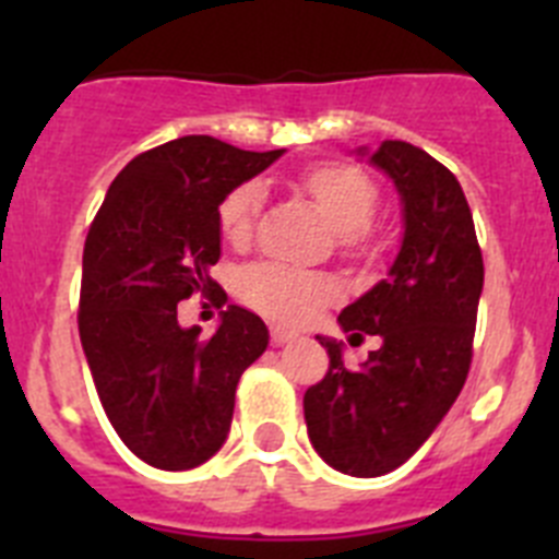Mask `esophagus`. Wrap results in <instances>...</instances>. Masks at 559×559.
Returning a JSON list of instances; mask_svg holds the SVG:
<instances>
[{
	"mask_svg": "<svg viewBox=\"0 0 559 559\" xmlns=\"http://www.w3.org/2000/svg\"><path fill=\"white\" fill-rule=\"evenodd\" d=\"M271 341H274L276 347H283V344H290V341H296V333H294V330L280 328V324H276V328H271Z\"/></svg>",
	"mask_w": 559,
	"mask_h": 559,
	"instance_id": "esophagus-1",
	"label": "esophagus"
}]
</instances>
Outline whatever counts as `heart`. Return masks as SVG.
Masks as SVG:
<instances>
[{"instance_id": "heart-1", "label": "heart", "mask_w": 559, "mask_h": 559, "mask_svg": "<svg viewBox=\"0 0 559 559\" xmlns=\"http://www.w3.org/2000/svg\"><path fill=\"white\" fill-rule=\"evenodd\" d=\"M305 190L316 206L324 212V218L333 224L338 235L355 240L372 221L378 192L372 181L355 167L328 165L305 176ZM263 201V187L257 181L235 187L221 204V229L231 243H246L254 229L257 212ZM237 290L243 302L260 313L283 322H305L316 310L330 302L335 288L330 280L308 271L288 269L283 263H257L240 274Z\"/></svg>"}]
</instances>
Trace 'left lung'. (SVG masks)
Instances as JSON below:
<instances>
[{"label": "left lung", "mask_w": 559, "mask_h": 559, "mask_svg": "<svg viewBox=\"0 0 559 559\" xmlns=\"http://www.w3.org/2000/svg\"><path fill=\"white\" fill-rule=\"evenodd\" d=\"M355 156L392 179L403 237L386 280L338 316L344 333L380 335V347L347 369L344 344L316 335L330 369L305 392V423L333 471L374 478L412 459L456 403L471 369L484 263L471 206L445 165L400 140Z\"/></svg>", "instance_id": "8db88e82"}]
</instances>
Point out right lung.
<instances>
[{
  "mask_svg": "<svg viewBox=\"0 0 559 559\" xmlns=\"http://www.w3.org/2000/svg\"><path fill=\"white\" fill-rule=\"evenodd\" d=\"M283 153L212 136L165 142L122 167L86 235L78 330L88 372L114 431L159 471H190L221 451L237 380L269 347L251 310L229 305L201 338L179 324V302H226L210 276L221 204Z\"/></svg>",
  "mask_w": 559,
  "mask_h": 559,
  "instance_id": "add662e5",
  "label": "right lung"
}]
</instances>
